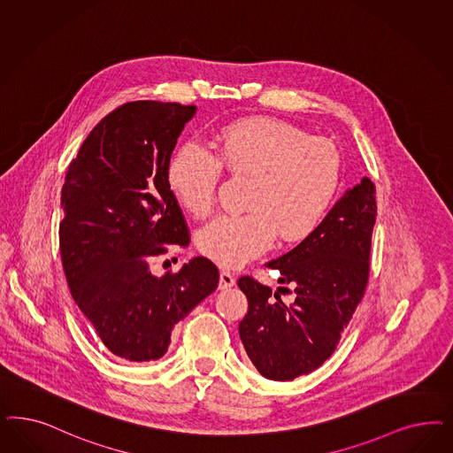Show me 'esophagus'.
<instances>
[{
	"label": "esophagus",
	"mask_w": 453,
	"mask_h": 453,
	"mask_svg": "<svg viewBox=\"0 0 453 453\" xmlns=\"http://www.w3.org/2000/svg\"><path fill=\"white\" fill-rule=\"evenodd\" d=\"M234 285V277L230 272H219V290H225V288H230Z\"/></svg>",
	"instance_id": "34e87169"
}]
</instances>
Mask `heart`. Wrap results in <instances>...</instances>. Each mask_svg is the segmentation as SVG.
Wrapping results in <instances>:
<instances>
[{
    "instance_id": "obj_1",
    "label": "heart",
    "mask_w": 453,
    "mask_h": 453,
    "mask_svg": "<svg viewBox=\"0 0 453 453\" xmlns=\"http://www.w3.org/2000/svg\"><path fill=\"white\" fill-rule=\"evenodd\" d=\"M221 168L253 176L242 215H219L196 234V245L223 268L260 257L280 236L292 243L321 225L335 202L342 158L325 138L307 136L292 123L268 117L236 119L213 133L208 150L180 146L166 168L178 203L195 217L210 213Z\"/></svg>"
}]
</instances>
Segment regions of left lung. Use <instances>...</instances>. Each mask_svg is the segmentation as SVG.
Masks as SVG:
<instances>
[{"instance_id":"obj_1","label":"left lung","mask_w":453,"mask_h":453,"mask_svg":"<svg viewBox=\"0 0 453 453\" xmlns=\"http://www.w3.org/2000/svg\"><path fill=\"white\" fill-rule=\"evenodd\" d=\"M375 219V185L364 176L313 234L266 263L280 272L278 283L292 287V292L278 288L293 293L292 303L251 277L238 280L249 298L240 338L265 379H296L317 370L335 351L365 293Z\"/></svg>"}]
</instances>
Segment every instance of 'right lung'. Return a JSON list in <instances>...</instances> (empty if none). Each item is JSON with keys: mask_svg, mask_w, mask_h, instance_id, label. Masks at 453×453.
Segmentation results:
<instances>
[{"mask_svg": "<svg viewBox=\"0 0 453 453\" xmlns=\"http://www.w3.org/2000/svg\"><path fill=\"white\" fill-rule=\"evenodd\" d=\"M195 113L193 104L127 103L91 130L65 178L63 270L74 303L121 362L161 358L176 323L219 287L204 257L163 277L148 266L165 245L190 243L166 168Z\"/></svg>", "mask_w": 453, "mask_h": 453, "instance_id": "right-lung-1", "label": "right lung"}]
</instances>
